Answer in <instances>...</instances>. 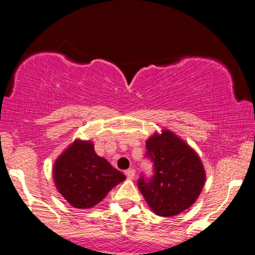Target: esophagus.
I'll return each mask as SVG.
<instances>
[{"label":"esophagus","mask_w":255,"mask_h":255,"mask_svg":"<svg viewBox=\"0 0 255 255\" xmlns=\"http://www.w3.org/2000/svg\"><path fill=\"white\" fill-rule=\"evenodd\" d=\"M125 174L126 176L131 180V178H134V176H135V170H134V169H128V170L125 171Z\"/></svg>","instance_id":"1"}]
</instances>
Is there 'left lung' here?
Returning a JSON list of instances; mask_svg holds the SVG:
<instances>
[{
    "label": "left lung",
    "mask_w": 255,
    "mask_h": 255,
    "mask_svg": "<svg viewBox=\"0 0 255 255\" xmlns=\"http://www.w3.org/2000/svg\"><path fill=\"white\" fill-rule=\"evenodd\" d=\"M146 157L153 163V176L140 177L137 187L157 216L171 217L195 203L205 183L198 153L172 131L164 129L146 140Z\"/></svg>",
    "instance_id": "8db88e82"
}]
</instances>
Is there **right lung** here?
Instances as JSON below:
<instances>
[{
    "label": "right lung",
    "mask_w": 255,
    "mask_h": 255,
    "mask_svg": "<svg viewBox=\"0 0 255 255\" xmlns=\"http://www.w3.org/2000/svg\"><path fill=\"white\" fill-rule=\"evenodd\" d=\"M55 186L77 209L101 203L126 176L95 152L91 141L77 139L57 158L52 169Z\"/></svg>",
    "instance_id": "1"
}]
</instances>
